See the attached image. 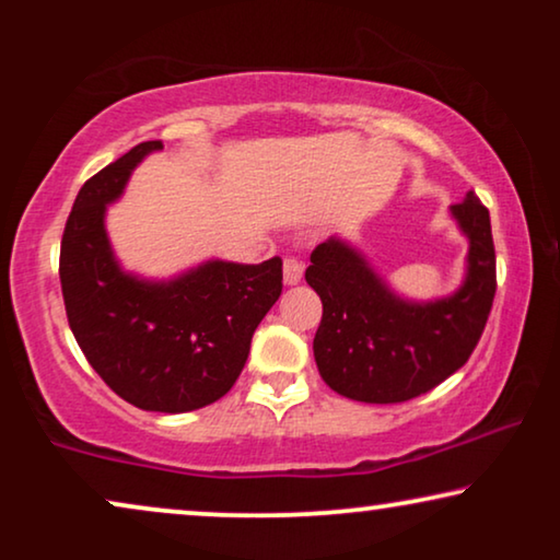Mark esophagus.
<instances>
[{"instance_id": "34e87169", "label": "esophagus", "mask_w": 560, "mask_h": 560, "mask_svg": "<svg viewBox=\"0 0 560 560\" xmlns=\"http://www.w3.org/2000/svg\"><path fill=\"white\" fill-rule=\"evenodd\" d=\"M282 278H285V285H298L303 278V262L298 257H285L282 262Z\"/></svg>"}]
</instances>
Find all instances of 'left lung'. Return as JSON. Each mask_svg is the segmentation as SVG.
<instances>
[{
  "label": "left lung",
  "instance_id": "obj_1",
  "mask_svg": "<svg viewBox=\"0 0 560 560\" xmlns=\"http://www.w3.org/2000/svg\"><path fill=\"white\" fill-rule=\"evenodd\" d=\"M451 213L469 236V272L458 293L435 303L400 301L339 240L311 252L305 282L324 303L313 354L334 393L359 402H405L469 362L492 311L497 257L489 211L474 190Z\"/></svg>",
  "mask_w": 560,
  "mask_h": 560
}]
</instances>
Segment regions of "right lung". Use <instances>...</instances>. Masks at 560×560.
I'll use <instances>...</instances> for the list:
<instances>
[{"instance_id": "right-lung-1", "label": "right lung", "mask_w": 560, "mask_h": 560, "mask_svg": "<svg viewBox=\"0 0 560 560\" xmlns=\"http://www.w3.org/2000/svg\"><path fill=\"white\" fill-rule=\"evenodd\" d=\"M160 148V140L140 142L83 183L63 229L58 272L68 326L98 377L140 410L188 412L234 387L252 334L282 293V259H213L171 282L121 272L106 240V203Z\"/></svg>"}]
</instances>
